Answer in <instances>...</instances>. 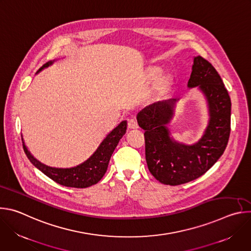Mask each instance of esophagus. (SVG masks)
Listing matches in <instances>:
<instances>
[{"instance_id": "1", "label": "esophagus", "mask_w": 251, "mask_h": 251, "mask_svg": "<svg viewBox=\"0 0 251 251\" xmlns=\"http://www.w3.org/2000/svg\"><path fill=\"white\" fill-rule=\"evenodd\" d=\"M128 128L129 129H138L139 126H138L137 121L134 119H129L128 120Z\"/></svg>"}]
</instances>
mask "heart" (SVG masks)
I'll return each mask as SVG.
<instances>
[{"label": "heart", "mask_w": 251, "mask_h": 251, "mask_svg": "<svg viewBox=\"0 0 251 251\" xmlns=\"http://www.w3.org/2000/svg\"><path fill=\"white\" fill-rule=\"evenodd\" d=\"M167 82H168V79L166 78V77H163L161 80H160V85H166L167 84Z\"/></svg>", "instance_id": "heart-1"}]
</instances>
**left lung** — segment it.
Here are the masks:
<instances>
[{
	"label": "left lung",
	"instance_id": "8db88e82",
	"mask_svg": "<svg viewBox=\"0 0 251 251\" xmlns=\"http://www.w3.org/2000/svg\"><path fill=\"white\" fill-rule=\"evenodd\" d=\"M188 88L201 92L207 107V124L201 137L193 144L177 141L168 125L178 98L154 102L137 113L139 126L145 130L146 162L157 180L177 186L203 175L224 154L230 133L231 102L216 70L201 56L193 57Z\"/></svg>",
	"mask_w": 251,
	"mask_h": 251
}]
</instances>
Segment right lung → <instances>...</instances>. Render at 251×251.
<instances>
[{
	"instance_id": "add662e5",
	"label": "right lung",
	"mask_w": 251,
	"mask_h": 251,
	"mask_svg": "<svg viewBox=\"0 0 251 251\" xmlns=\"http://www.w3.org/2000/svg\"><path fill=\"white\" fill-rule=\"evenodd\" d=\"M56 60L57 59H53L44 64L38 70L37 74L41 73L45 68H48L49 66L52 65ZM126 129L127 121L124 120L106 135V137L102 140L97 149L87 160H85L84 162L77 166L70 168L50 167L40 162L28 151L25 143L24 137L22 135L23 147L30 163L41 172H43L46 176H48L50 178H51L52 181L64 187L83 189L97 184L101 180L102 176L105 175L107 168H108L110 158L115 148L117 147L120 139L126 133Z\"/></svg>"
}]
</instances>
